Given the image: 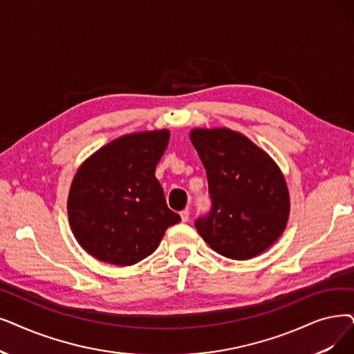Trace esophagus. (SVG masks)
I'll use <instances>...</instances> for the list:
<instances>
[{
    "label": "esophagus",
    "mask_w": 354,
    "mask_h": 354,
    "mask_svg": "<svg viewBox=\"0 0 354 354\" xmlns=\"http://www.w3.org/2000/svg\"><path fill=\"white\" fill-rule=\"evenodd\" d=\"M180 220H182V223H187L189 220V211L188 209L180 211Z\"/></svg>",
    "instance_id": "34e87169"
}]
</instances>
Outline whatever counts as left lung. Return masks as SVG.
Instances as JSON below:
<instances>
[{"label": "left lung", "instance_id": "left-lung-1", "mask_svg": "<svg viewBox=\"0 0 354 354\" xmlns=\"http://www.w3.org/2000/svg\"><path fill=\"white\" fill-rule=\"evenodd\" d=\"M189 139L207 171L211 212L195 228L218 254L249 260L266 252L288 224L285 176L249 137L230 130L194 129Z\"/></svg>", "mask_w": 354, "mask_h": 354}]
</instances>
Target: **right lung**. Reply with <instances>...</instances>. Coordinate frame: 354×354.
Here are the masks:
<instances>
[{
    "instance_id": "right-lung-1",
    "label": "right lung",
    "mask_w": 354,
    "mask_h": 354,
    "mask_svg": "<svg viewBox=\"0 0 354 354\" xmlns=\"http://www.w3.org/2000/svg\"><path fill=\"white\" fill-rule=\"evenodd\" d=\"M171 131L121 136L78 167L68 196V217L81 248L100 262L131 266L158 249L167 227L180 221L169 209L156 165Z\"/></svg>"
}]
</instances>
